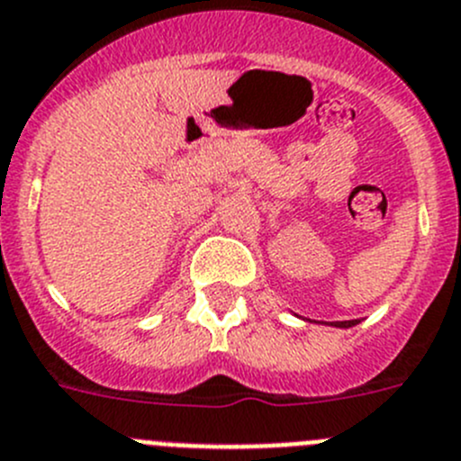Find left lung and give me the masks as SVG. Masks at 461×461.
I'll return each instance as SVG.
<instances>
[{
  "label": "left lung",
  "mask_w": 461,
  "mask_h": 461,
  "mask_svg": "<svg viewBox=\"0 0 461 461\" xmlns=\"http://www.w3.org/2000/svg\"><path fill=\"white\" fill-rule=\"evenodd\" d=\"M358 320H348V322H333V327H343V329H348V327H354V324H357Z\"/></svg>",
  "instance_id": "8db88e82"
}]
</instances>
